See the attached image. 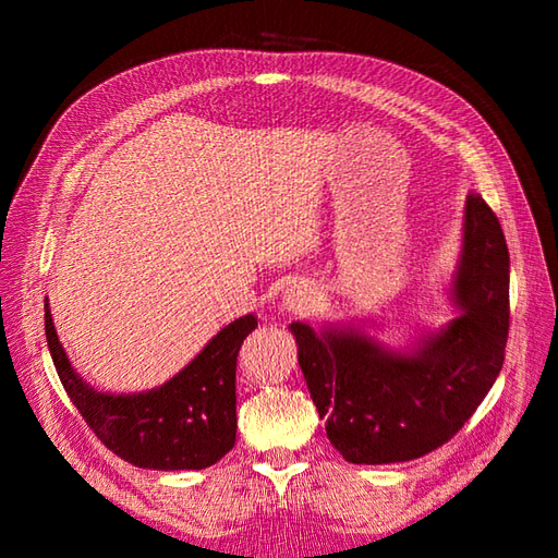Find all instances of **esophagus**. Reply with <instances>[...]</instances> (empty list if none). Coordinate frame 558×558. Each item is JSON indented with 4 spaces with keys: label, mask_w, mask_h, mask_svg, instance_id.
I'll list each match as a JSON object with an SVG mask.
<instances>
[{
    "label": "esophagus",
    "mask_w": 558,
    "mask_h": 558,
    "mask_svg": "<svg viewBox=\"0 0 558 558\" xmlns=\"http://www.w3.org/2000/svg\"><path fill=\"white\" fill-rule=\"evenodd\" d=\"M316 304V290L306 282H294L282 294V310L288 314H310Z\"/></svg>",
    "instance_id": "1"
}]
</instances>
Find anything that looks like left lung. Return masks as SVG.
<instances>
[{
  "instance_id": "left-lung-1",
  "label": "left lung",
  "mask_w": 558,
  "mask_h": 558,
  "mask_svg": "<svg viewBox=\"0 0 558 558\" xmlns=\"http://www.w3.org/2000/svg\"><path fill=\"white\" fill-rule=\"evenodd\" d=\"M508 272L499 220L482 196L468 194L448 282L458 316L414 328L402 345L360 324H290L306 388L342 458L354 465L405 462L456 436L504 366Z\"/></svg>"
}]
</instances>
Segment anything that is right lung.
<instances>
[{"label":"right lung","mask_w":558,"mask_h":558,"mask_svg":"<svg viewBox=\"0 0 558 558\" xmlns=\"http://www.w3.org/2000/svg\"><path fill=\"white\" fill-rule=\"evenodd\" d=\"M256 328V314L234 318L162 386L105 393L69 362L45 300V336L54 369L83 420L114 456L144 470H204L236 438V354Z\"/></svg>","instance_id":"1"}]
</instances>
